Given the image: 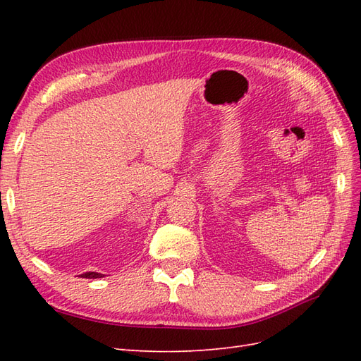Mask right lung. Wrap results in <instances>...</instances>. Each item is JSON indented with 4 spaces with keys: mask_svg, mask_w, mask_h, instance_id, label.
<instances>
[{
    "mask_svg": "<svg viewBox=\"0 0 361 361\" xmlns=\"http://www.w3.org/2000/svg\"><path fill=\"white\" fill-rule=\"evenodd\" d=\"M104 274H101V272H84V274H81L82 279H101Z\"/></svg>",
    "mask_w": 361,
    "mask_h": 361,
    "instance_id": "1",
    "label": "right lung"
}]
</instances>
